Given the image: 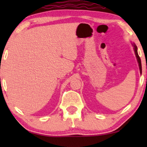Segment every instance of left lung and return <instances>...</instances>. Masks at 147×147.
I'll return each mask as SVG.
<instances>
[{"mask_svg":"<svg viewBox=\"0 0 147 147\" xmlns=\"http://www.w3.org/2000/svg\"><path fill=\"white\" fill-rule=\"evenodd\" d=\"M133 46H134V52H135V55H136V57L137 58V61H138V65H139V68H140V74L142 73V65H141V61H140V58L139 57V55H138V51H137V47H136L135 44H133Z\"/></svg>","mask_w":147,"mask_h":147,"instance_id":"1","label":"left lung"}]
</instances>
